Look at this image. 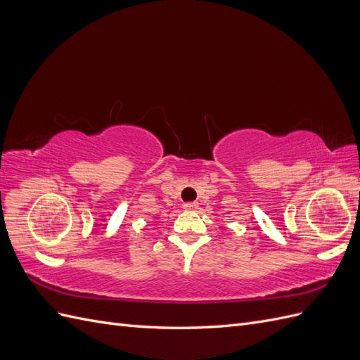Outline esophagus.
Segmentation results:
<instances>
[{
    "instance_id": "1",
    "label": "esophagus",
    "mask_w": 360,
    "mask_h": 360,
    "mask_svg": "<svg viewBox=\"0 0 360 360\" xmlns=\"http://www.w3.org/2000/svg\"><path fill=\"white\" fill-rule=\"evenodd\" d=\"M183 209L184 210H195V209H198V204L197 202H184Z\"/></svg>"
}]
</instances>
